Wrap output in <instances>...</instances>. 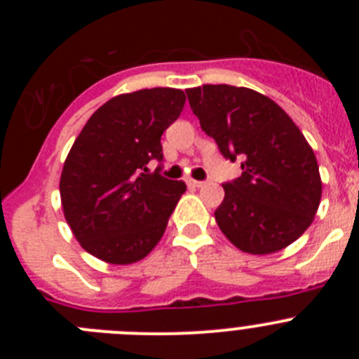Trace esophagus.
<instances>
[{
    "mask_svg": "<svg viewBox=\"0 0 359 359\" xmlns=\"http://www.w3.org/2000/svg\"><path fill=\"white\" fill-rule=\"evenodd\" d=\"M205 183H207V182H198V180H189V185H190V187H198V189H199V187L205 185Z\"/></svg>",
    "mask_w": 359,
    "mask_h": 359,
    "instance_id": "obj_1",
    "label": "esophagus"
}]
</instances>
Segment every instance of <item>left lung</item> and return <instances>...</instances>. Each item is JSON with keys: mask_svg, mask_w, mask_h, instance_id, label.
Here are the masks:
<instances>
[{"mask_svg": "<svg viewBox=\"0 0 359 359\" xmlns=\"http://www.w3.org/2000/svg\"><path fill=\"white\" fill-rule=\"evenodd\" d=\"M190 109L243 174L224 183L215 221L237 248L264 255L290 246L313 223L322 198L318 163L293 120L250 88L187 90Z\"/></svg>", "mask_w": 359, "mask_h": 359, "instance_id": "8db88e82", "label": "left lung"}]
</instances>
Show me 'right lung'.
<instances>
[{
    "mask_svg": "<svg viewBox=\"0 0 359 359\" xmlns=\"http://www.w3.org/2000/svg\"><path fill=\"white\" fill-rule=\"evenodd\" d=\"M185 93L152 88L107 100L86 122L61 174L65 217L82 248L109 264L140 261L163 236L187 190L149 170L163 161L161 135L180 116Z\"/></svg>",
    "mask_w": 359,
    "mask_h": 359,
    "instance_id": "right-lung-1",
    "label": "right lung"
}]
</instances>
